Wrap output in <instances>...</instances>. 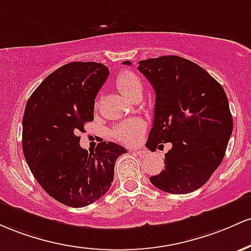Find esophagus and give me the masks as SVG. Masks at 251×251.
I'll return each mask as SVG.
<instances>
[{
	"mask_svg": "<svg viewBox=\"0 0 251 251\" xmlns=\"http://www.w3.org/2000/svg\"><path fill=\"white\" fill-rule=\"evenodd\" d=\"M135 153H136V155H139L140 157H147L149 155V151L147 149H136Z\"/></svg>",
	"mask_w": 251,
	"mask_h": 251,
	"instance_id": "obj_1",
	"label": "esophagus"
}]
</instances>
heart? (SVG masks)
Returning a JSON list of instances; mask_svg holds the SVG:
<instances>
[{
  "mask_svg": "<svg viewBox=\"0 0 251 251\" xmlns=\"http://www.w3.org/2000/svg\"><path fill=\"white\" fill-rule=\"evenodd\" d=\"M118 91L126 98H133L142 90L140 78L131 71H123L116 79ZM145 131V125L139 120H130L115 126L114 136L123 143H136Z\"/></svg>",
  "mask_w": 251,
  "mask_h": 251,
  "instance_id": "b5f03b06",
  "label": "heart"
}]
</instances>
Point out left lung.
<instances>
[{
	"instance_id": "obj_1",
	"label": "left lung",
	"mask_w": 251,
	"mask_h": 251,
	"mask_svg": "<svg viewBox=\"0 0 251 251\" xmlns=\"http://www.w3.org/2000/svg\"><path fill=\"white\" fill-rule=\"evenodd\" d=\"M131 65L130 61H123ZM137 70L155 91L149 151L163 149L165 170L151 184L172 194L201 187L223 161L232 133V116L223 86L199 65L178 55L139 61Z\"/></svg>"
}]
</instances>
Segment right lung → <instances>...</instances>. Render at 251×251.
<instances>
[{
    "label": "right lung",
    "mask_w": 251,
    "mask_h": 251,
    "mask_svg": "<svg viewBox=\"0 0 251 251\" xmlns=\"http://www.w3.org/2000/svg\"><path fill=\"white\" fill-rule=\"evenodd\" d=\"M108 75L103 64L69 63L42 80L25 108V159L49 196L67 206H88L108 192L115 162L126 153L114 142H100L90 153L79 145L78 134L94 121L95 98Z\"/></svg>",
    "instance_id": "obj_1"
}]
</instances>
